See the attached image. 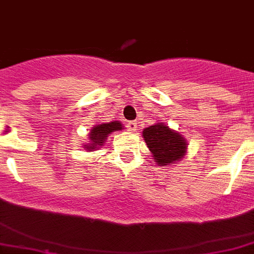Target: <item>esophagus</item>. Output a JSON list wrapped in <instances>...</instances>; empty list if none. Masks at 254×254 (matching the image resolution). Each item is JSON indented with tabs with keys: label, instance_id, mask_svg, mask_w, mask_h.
Masks as SVG:
<instances>
[{
	"label": "esophagus",
	"instance_id": "1",
	"mask_svg": "<svg viewBox=\"0 0 254 254\" xmlns=\"http://www.w3.org/2000/svg\"><path fill=\"white\" fill-rule=\"evenodd\" d=\"M127 128H128L129 132H135L136 129H137V125H136L135 122H128L127 123Z\"/></svg>",
	"mask_w": 254,
	"mask_h": 254
}]
</instances>
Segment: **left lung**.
<instances>
[{
  "instance_id": "left-lung-1",
  "label": "left lung",
  "mask_w": 254,
  "mask_h": 254,
  "mask_svg": "<svg viewBox=\"0 0 254 254\" xmlns=\"http://www.w3.org/2000/svg\"><path fill=\"white\" fill-rule=\"evenodd\" d=\"M142 137L158 166L178 162L184 158L187 152L188 144L186 139L179 132L163 123H157L142 129Z\"/></svg>"
}]
</instances>
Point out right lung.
I'll use <instances>...</instances> for the list:
<instances>
[{
	"label": "right lung",
	"instance_id": "add662e5",
	"mask_svg": "<svg viewBox=\"0 0 254 254\" xmlns=\"http://www.w3.org/2000/svg\"><path fill=\"white\" fill-rule=\"evenodd\" d=\"M122 128H123V126L121 125V122H118V121L94 126L93 128L91 129V132L88 133L89 142L85 144L84 148L88 150V152L97 150L98 148H101V146L104 145V142L106 141L108 136L110 135L112 132L119 131V129H122Z\"/></svg>",
	"mask_w": 254,
	"mask_h": 254
}]
</instances>
